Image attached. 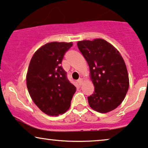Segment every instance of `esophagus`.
<instances>
[{
	"mask_svg": "<svg viewBox=\"0 0 148 148\" xmlns=\"http://www.w3.org/2000/svg\"><path fill=\"white\" fill-rule=\"evenodd\" d=\"M77 82L79 84V85H82V83H83V79L82 78H79V79L77 80Z\"/></svg>",
	"mask_w": 148,
	"mask_h": 148,
	"instance_id": "34e87169",
	"label": "esophagus"
}]
</instances>
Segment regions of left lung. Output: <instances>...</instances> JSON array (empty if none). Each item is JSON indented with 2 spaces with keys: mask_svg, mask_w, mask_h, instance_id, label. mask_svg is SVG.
<instances>
[{
  "mask_svg": "<svg viewBox=\"0 0 148 148\" xmlns=\"http://www.w3.org/2000/svg\"><path fill=\"white\" fill-rule=\"evenodd\" d=\"M87 61L95 92L88 97L94 110L107 113L119 106L129 87L127 69L122 56L112 45L101 39L77 43Z\"/></svg>",
  "mask_w": 148,
  "mask_h": 148,
  "instance_id": "obj_1",
  "label": "left lung"
}]
</instances>
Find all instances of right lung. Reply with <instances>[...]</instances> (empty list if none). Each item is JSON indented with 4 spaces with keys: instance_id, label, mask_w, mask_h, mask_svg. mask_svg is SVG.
<instances>
[{
    "instance_id": "obj_1",
    "label": "right lung",
    "mask_w": 148,
    "mask_h": 148,
    "mask_svg": "<svg viewBox=\"0 0 148 148\" xmlns=\"http://www.w3.org/2000/svg\"><path fill=\"white\" fill-rule=\"evenodd\" d=\"M72 43L51 42L38 49L30 60L26 85L36 106L49 116H57L69 109L76 88L61 66Z\"/></svg>"
}]
</instances>
